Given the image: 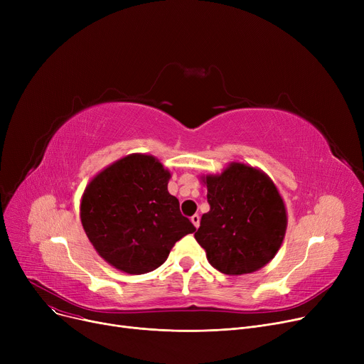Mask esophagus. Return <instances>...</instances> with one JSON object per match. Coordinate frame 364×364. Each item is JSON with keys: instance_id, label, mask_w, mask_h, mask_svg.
<instances>
[{"instance_id": "1", "label": "esophagus", "mask_w": 364, "mask_h": 364, "mask_svg": "<svg viewBox=\"0 0 364 364\" xmlns=\"http://www.w3.org/2000/svg\"><path fill=\"white\" fill-rule=\"evenodd\" d=\"M190 220H192V223H193V225L198 228L199 227V224H200V217L198 215V214H195V215H192V218H190Z\"/></svg>"}]
</instances>
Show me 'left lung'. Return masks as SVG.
<instances>
[{
  "label": "left lung",
  "mask_w": 364,
  "mask_h": 364,
  "mask_svg": "<svg viewBox=\"0 0 364 364\" xmlns=\"http://www.w3.org/2000/svg\"><path fill=\"white\" fill-rule=\"evenodd\" d=\"M211 209L195 239L214 269L228 276L254 273L269 264L284 239L288 214L273 180L242 162L200 177Z\"/></svg>",
  "instance_id": "1"
}]
</instances>
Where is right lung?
Instances as JSON below:
<instances>
[{
    "mask_svg": "<svg viewBox=\"0 0 364 364\" xmlns=\"http://www.w3.org/2000/svg\"><path fill=\"white\" fill-rule=\"evenodd\" d=\"M171 172L151 155L110 164L84 190L80 215L97 254L114 269L144 274L162 265L177 240L196 228L169 195Z\"/></svg>",
    "mask_w": 364,
    "mask_h": 364,
    "instance_id": "add662e5",
    "label": "right lung"
}]
</instances>
